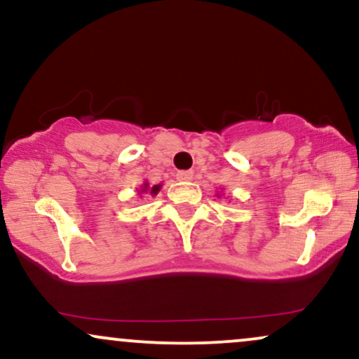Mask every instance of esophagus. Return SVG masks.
<instances>
[{
  "mask_svg": "<svg viewBox=\"0 0 359 359\" xmlns=\"http://www.w3.org/2000/svg\"><path fill=\"white\" fill-rule=\"evenodd\" d=\"M192 177H194V172L192 170H182V172H179V174H177V179L182 180V182L192 180Z\"/></svg>",
  "mask_w": 359,
  "mask_h": 359,
  "instance_id": "34e87169",
  "label": "esophagus"
}]
</instances>
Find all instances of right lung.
<instances>
[{"label": "right lung", "mask_w": 359, "mask_h": 359, "mask_svg": "<svg viewBox=\"0 0 359 359\" xmlns=\"http://www.w3.org/2000/svg\"><path fill=\"white\" fill-rule=\"evenodd\" d=\"M160 187H162L160 184L154 185V187H150L148 182H143L142 187L138 189V194H150V196H156V194H158V191H160Z\"/></svg>", "instance_id": "obj_1"}]
</instances>
